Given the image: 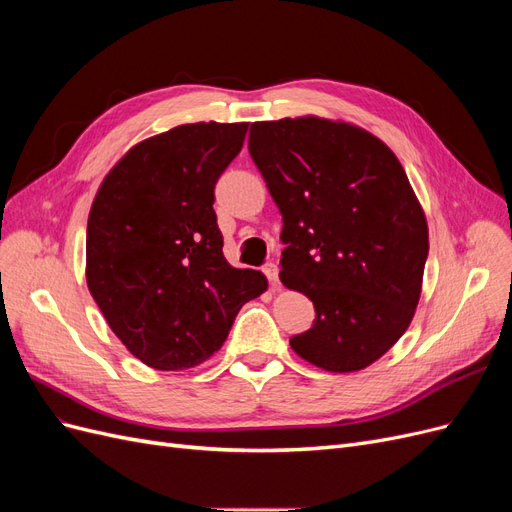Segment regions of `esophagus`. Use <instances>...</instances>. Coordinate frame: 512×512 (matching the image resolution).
Instances as JSON below:
<instances>
[{"label": "esophagus", "mask_w": 512, "mask_h": 512, "mask_svg": "<svg viewBox=\"0 0 512 512\" xmlns=\"http://www.w3.org/2000/svg\"><path fill=\"white\" fill-rule=\"evenodd\" d=\"M262 271H265L271 288H277V284H280V269H277L275 262H267V265L262 267Z\"/></svg>", "instance_id": "34e87169"}]
</instances>
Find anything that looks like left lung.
Listing matches in <instances>:
<instances>
[{"instance_id": "8db88e82", "label": "left lung", "mask_w": 512, "mask_h": 512, "mask_svg": "<svg viewBox=\"0 0 512 512\" xmlns=\"http://www.w3.org/2000/svg\"><path fill=\"white\" fill-rule=\"evenodd\" d=\"M247 149L282 213L280 280L312 299L305 361L359 371L406 333L429 254L425 213L395 153L320 117L258 121Z\"/></svg>"}]
</instances>
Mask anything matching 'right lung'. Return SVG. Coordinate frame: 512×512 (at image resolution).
I'll use <instances>...</instances> for the list:
<instances>
[{
	"instance_id": "obj_1",
	"label": "right lung",
	"mask_w": 512,
	"mask_h": 512,
	"mask_svg": "<svg viewBox=\"0 0 512 512\" xmlns=\"http://www.w3.org/2000/svg\"><path fill=\"white\" fill-rule=\"evenodd\" d=\"M247 123H185L132 147L106 175L87 220V286L136 359L188 369L220 350L267 277L235 269L213 211L215 183Z\"/></svg>"
}]
</instances>
